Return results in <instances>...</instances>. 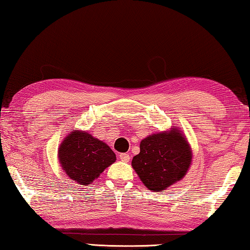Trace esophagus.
<instances>
[{"label":"esophagus","mask_w":250,"mask_h":250,"mask_svg":"<svg viewBox=\"0 0 250 250\" xmlns=\"http://www.w3.org/2000/svg\"><path fill=\"white\" fill-rule=\"evenodd\" d=\"M119 159L124 162H128L130 160V156L129 153H120V156H119Z\"/></svg>","instance_id":"1"}]
</instances>
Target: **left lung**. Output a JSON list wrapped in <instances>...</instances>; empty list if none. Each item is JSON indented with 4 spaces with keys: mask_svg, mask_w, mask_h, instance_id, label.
<instances>
[{
    "mask_svg": "<svg viewBox=\"0 0 250 250\" xmlns=\"http://www.w3.org/2000/svg\"><path fill=\"white\" fill-rule=\"evenodd\" d=\"M192 151L187 138L178 128L152 133L140 142V152L132 168L146 188L162 192L186 176L191 166Z\"/></svg>",
    "mask_w": 250,
    "mask_h": 250,
    "instance_id": "8db88e82",
    "label": "left lung"
}]
</instances>
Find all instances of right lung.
Masks as SVG:
<instances>
[{
	"mask_svg": "<svg viewBox=\"0 0 250 250\" xmlns=\"http://www.w3.org/2000/svg\"><path fill=\"white\" fill-rule=\"evenodd\" d=\"M58 159L70 179L79 185L89 186L117 158L105 142L88 131L72 130L59 146Z\"/></svg>",
	"mask_w": 250,
	"mask_h": 250,
	"instance_id": "add662e5",
	"label": "right lung"
}]
</instances>
